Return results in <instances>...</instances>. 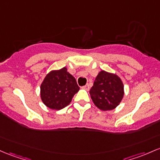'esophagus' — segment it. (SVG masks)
<instances>
[{
  "mask_svg": "<svg viewBox=\"0 0 160 160\" xmlns=\"http://www.w3.org/2000/svg\"><path fill=\"white\" fill-rule=\"evenodd\" d=\"M81 88L83 89H86V90H89V84H87V85L83 86V87H82Z\"/></svg>",
  "mask_w": 160,
  "mask_h": 160,
  "instance_id": "esophagus-1",
  "label": "esophagus"
}]
</instances>
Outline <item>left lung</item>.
<instances>
[{
    "mask_svg": "<svg viewBox=\"0 0 160 160\" xmlns=\"http://www.w3.org/2000/svg\"><path fill=\"white\" fill-rule=\"evenodd\" d=\"M89 93L95 106L100 110H112L122 102L124 85L118 75L101 71L95 79Z\"/></svg>",
    "mask_w": 160,
    "mask_h": 160,
    "instance_id": "8db88e82",
    "label": "left lung"
}]
</instances>
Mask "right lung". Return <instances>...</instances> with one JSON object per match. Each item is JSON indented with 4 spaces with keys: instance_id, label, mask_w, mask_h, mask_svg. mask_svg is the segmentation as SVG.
Returning a JSON list of instances; mask_svg holds the SVG:
<instances>
[{
    "instance_id": "add662e5",
    "label": "right lung",
    "mask_w": 160,
    "mask_h": 160,
    "mask_svg": "<svg viewBox=\"0 0 160 160\" xmlns=\"http://www.w3.org/2000/svg\"><path fill=\"white\" fill-rule=\"evenodd\" d=\"M79 89L75 78L64 67L50 71L45 76L40 87V96L47 107L60 110L71 103Z\"/></svg>"
}]
</instances>
